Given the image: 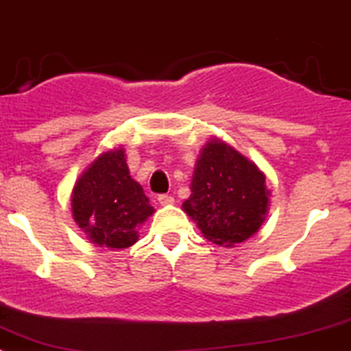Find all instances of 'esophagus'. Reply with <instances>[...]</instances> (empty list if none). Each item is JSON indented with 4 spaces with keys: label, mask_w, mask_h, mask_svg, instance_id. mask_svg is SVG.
Returning <instances> with one entry per match:
<instances>
[{
    "label": "esophagus",
    "mask_w": 351,
    "mask_h": 351,
    "mask_svg": "<svg viewBox=\"0 0 351 351\" xmlns=\"http://www.w3.org/2000/svg\"><path fill=\"white\" fill-rule=\"evenodd\" d=\"M157 201H159L160 206H171L173 202H175V197H173V195H168V194H162L157 197Z\"/></svg>",
    "instance_id": "34e87169"
}]
</instances>
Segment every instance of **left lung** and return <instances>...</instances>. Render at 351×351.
Listing matches in <instances>:
<instances>
[{
  "mask_svg": "<svg viewBox=\"0 0 351 351\" xmlns=\"http://www.w3.org/2000/svg\"><path fill=\"white\" fill-rule=\"evenodd\" d=\"M191 197L183 211L208 241L244 242L256 234L268 213L265 175L254 162L221 140H209L195 162Z\"/></svg>",
  "mask_w": 351,
  "mask_h": 351,
  "instance_id": "8db88e82",
  "label": "left lung"
}]
</instances>
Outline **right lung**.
<instances>
[{
	"mask_svg": "<svg viewBox=\"0 0 351 351\" xmlns=\"http://www.w3.org/2000/svg\"><path fill=\"white\" fill-rule=\"evenodd\" d=\"M74 221L100 247L124 250L138 241V228L154 208L130 176L123 149L107 150L77 178L71 195Z\"/></svg>",
	"mask_w": 351,
	"mask_h": 351,
	"instance_id": "add662e5",
	"label": "right lung"
}]
</instances>
